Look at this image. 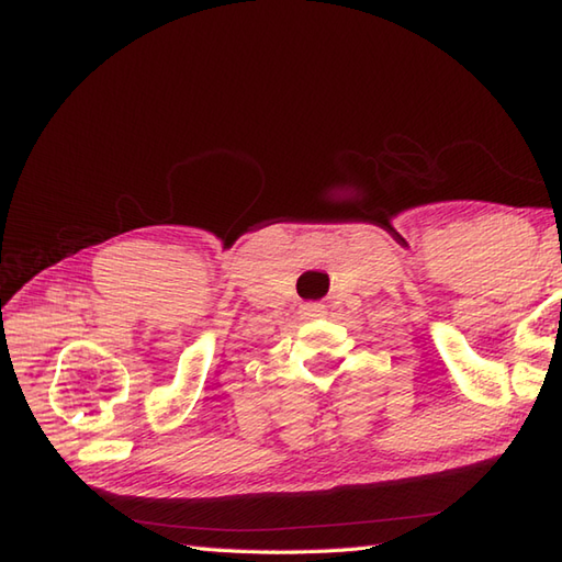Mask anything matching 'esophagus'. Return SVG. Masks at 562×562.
Here are the masks:
<instances>
[{"mask_svg": "<svg viewBox=\"0 0 562 562\" xmlns=\"http://www.w3.org/2000/svg\"><path fill=\"white\" fill-rule=\"evenodd\" d=\"M302 312H304V316H308V318H321V316L326 314V312H324V304H304Z\"/></svg>", "mask_w": 562, "mask_h": 562, "instance_id": "34e87169", "label": "esophagus"}]
</instances>
